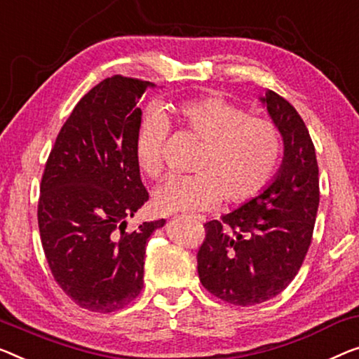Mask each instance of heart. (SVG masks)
<instances>
[{
  "instance_id": "b5f03b06",
  "label": "heart",
  "mask_w": 359,
  "mask_h": 359,
  "mask_svg": "<svg viewBox=\"0 0 359 359\" xmlns=\"http://www.w3.org/2000/svg\"><path fill=\"white\" fill-rule=\"evenodd\" d=\"M185 130L205 142L195 164L196 175H170L153 194L161 214H194L221 200L245 203L259 195L280 161L282 137L274 122L248 112L221 96L182 101L170 108ZM169 122L158 111L143 117L133 140L138 169L156 177L163 168V143Z\"/></svg>"
}]
</instances>
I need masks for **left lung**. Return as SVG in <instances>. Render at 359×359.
I'll list each match as a JSON object with an SVG mask.
<instances>
[{
  "label": "left lung",
  "instance_id": "obj_1",
  "mask_svg": "<svg viewBox=\"0 0 359 359\" xmlns=\"http://www.w3.org/2000/svg\"><path fill=\"white\" fill-rule=\"evenodd\" d=\"M259 101L280 132V168L259 195L205 224L206 240L198 251L203 287L238 306L267 302L293 280L311 245L319 206L316 151L303 119L271 90Z\"/></svg>",
  "mask_w": 359,
  "mask_h": 359
}]
</instances>
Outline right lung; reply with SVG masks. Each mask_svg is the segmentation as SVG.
I'll use <instances>...</instances> for the list:
<instances>
[{"mask_svg": "<svg viewBox=\"0 0 359 359\" xmlns=\"http://www.w3.org/2000/svg\"><path fill=\"white\" fill-rule=\"evenodd\" d=\"M156 85L114 76L79 101L45 165L39 227L51 274L79 306L111 313L143 288L148 238L165 221L127 232V219L148 201L133 140L138 101Z\"/></svg>", "mask_w": 359, "mask_h": 359, "instance_id": "obj_1", "label": "right lung"}]
</instances>
